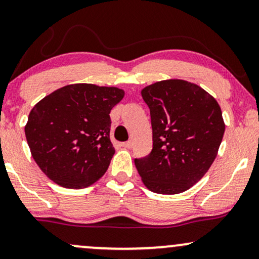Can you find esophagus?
Returning <instances> with one entry per match:
<instances>
[{
	"label": "esophagus",
	"mask_w": 259,
	"mask_h": 259,
	"mask_svg": "<svg viewBox=\"0 0 259 259\" xmlns=\"http://www.w3.org/2000/svg\"><path fill=\"white\" fill-rule=\"evenodd\" d=\"M122 147H124V148H127V149L132 148L133 142H132V141H127V142H123L122 143Z\"/></svg>",
	"instance_id": "34e87169"
}]
</instances>
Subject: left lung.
I'll return each instance as SVG.
<instances>
[{"instance_id": "left-lung-1", "label": "left lung", "mask_w": 259, "mask_h": 259, "mask_svg": "<svg viewBox=\"0 0 259 259\" xmlns=\"http://www.w3.org/2000/svg\"><path fill=\"white\" fill-rule=\"evenodd\" d=\"M150 111L153 149L135 159L150 191L176 195L202 178L218 155L225 122L215 98L185 80H163L141 91Z\"/></svg>"}]
</instances>
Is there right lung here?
<instances>
[{
	"label": "right lung",
	"instance_id": "1",
	"mask_svg": "<svg viewBox=\"0 0 259 259\" xmlns=\"http://www.w3.org/2000/svg\"><path fill=\"white\" fill-rule=\"evenodd\" d=\"M123 97L117 87L75 83L35 104L25 135L34 161L52 182L82 189L104 176L114 154L110 112Z\"/></svg>",
	"mask_w": 259,
	"mask_h": 259
}]
</instances>
